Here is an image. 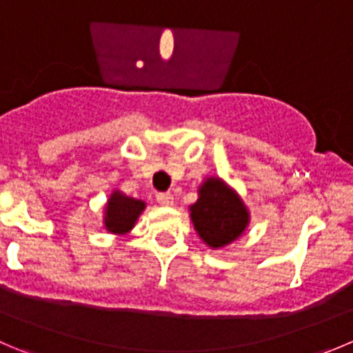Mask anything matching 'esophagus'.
I'll list each match as a JSON object with an SVG mask.
<instances>
[{
	"label": "esophagus",
	"mask_w": 353,
	"mask_h": 353,
	"mask_svg": "<svg viewBox=\"0 0 353 353\" xmlns=\"http://www.w3.org/2000/svg\"><path fill=\"white\" fill-rule=\"evenodd\" d=\"M157 201H159L162 207H170L174 203L172 193H159L157 194Z\"/></svg>",
	"instance_id": "1"
}]
</instances>
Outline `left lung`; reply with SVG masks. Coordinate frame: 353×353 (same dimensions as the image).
I'll use <instances>...</instances> for the list:
<instances>
[{
  "mask_svg": "<svg viewBox=\"0 0 353 353\" xmlns=\"http://www.w3.org/2000/svg\"><path fill=\"white\" fill-rule=\"evenodd\" d=\"M190 212L198 236L210 248H222L236 241L250 222L248 208L239 194L219 177L205 179Z\"/></svg>",
  "mask_w": 353,
  "mask_h": 353,
  "instance_id": "obj_1",
  "label": "left lung"
}]
</instances>
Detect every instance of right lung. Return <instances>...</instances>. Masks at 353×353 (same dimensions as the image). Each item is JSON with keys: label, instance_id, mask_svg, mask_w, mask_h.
<instances>
[{"label": "right lung", "instance_id": "1", "mask_svg": "<svg viewBox=\"0 0 353 353\" xmlns=\"http://www.w3.org/2000/svg\"><path fill=\"white\" fill-rule=\"evenodd\" d=\"M145 207L146 203L143 200H136L115 190L105 205V228L112 234H128Z\"/></svg>", "mask_w": 353, "mask_h": 353}]
</instances>
